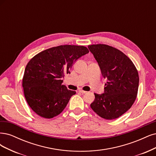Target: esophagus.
I'll use <instances>...</instances> for the list:
<instances>
[{
	"label": "esophagus",
	"mask_w": 156,
	"mask_h": 156,
	"mask_svg": "<svg viewBox=\"0 0 156 156\" xmlns=\"http://www.w3.org/2000/svg\"><path fill=\"white\" fill-rule=\"evenodd\" d=\"M79 92H80V93H83V94H85V93H87V91H83V90H82V89H80V90H79Z\"/></svg>",
	"instance_id": "1"
}]
</instances>
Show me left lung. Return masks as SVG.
I'll return each mask as SVG.
<instances>
[{
    "label": "left lung",
    "instance_id": "8db88e82",
    "mask_svg": "<svg viewBox=\"0 0 156 156\" xmlns=\"http://www.w3.org/2000/svg\"><path fill=\"white\" fill-rule=\"evenodd\" d=\"M107 80L104 93H94L91 108L100 117L107 120L119 118L134 103L139 87V74L135 65L126 55L108 44L89 45Z\"/></svg>",
    "mask_w": 156,
    "mask_h": 156
}]
</instances>
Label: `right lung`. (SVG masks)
Here are the masks:
<instances>
[{
    "instance_id": "obj_1",
    "label": "right lung",
    "mask_w": 156,
    "mask_h": 156,
    "mask_svg": "<svg viewBox=\"0 0 156 156\" xmlns=\"http://www.w3.org/2000/svg\"><path fill=\"white\" fill-rule=\"evenodd\" d=\"M87 47L65 44L38 53L27 63L23 78L24 97L39 116L52 119L61 113L76 91L62 84L73 63L89 53Z\"/></svg>"
}]
</instances>
